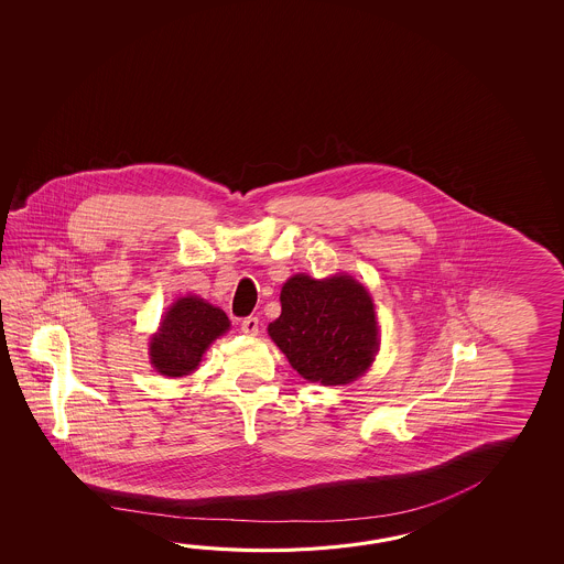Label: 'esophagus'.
Masks as SVG:
<instances>
[{"label":"esophagus","mask_w":564,"mask_h":564,"mask_svg":"<svg viewBox=\"0 0 564 564\" xmlns=\"http://www.w3.org/2000/svg\"><path fill=\"white\" fill-rule=\"evenodd\" d=\"M241 333L248 336H256L260 333V323L256 316H248L241 321Z\"/></svg>","instance_id":"obj_1"}]
</instances>
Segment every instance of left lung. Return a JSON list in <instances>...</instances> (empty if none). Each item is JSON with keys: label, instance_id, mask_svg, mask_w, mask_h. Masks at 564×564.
Instances as JSON below:
<instances>
[{"label": "left lung", "instance_id": "obj_1", "mask_svg": "<svg viewBox=\"0 0 564 564\" xmlns=\"http://www.w3.org/2000/svg\"><path fill=\"white\" fill-rule=\"evenodd\" d=\"M280 304L268 335L306 381L347 384L371 367L379 324L371 294L355 278L296 274L282 286Z\"/></svg>", "mask_w": 564, "mask_h": 564}]
</instances>
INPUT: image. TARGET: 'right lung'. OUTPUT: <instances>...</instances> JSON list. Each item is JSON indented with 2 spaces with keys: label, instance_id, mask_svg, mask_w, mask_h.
I'll list each match as a JSON object with an SVG mask.
<instances>
[{
  "label": "right lung",
  "instance_id": "right-lung-1",
  "mask_svg": "<svg viewBox=\"0 0 564 564\" xmlns=\"http://www.w3.org/2000/svg\"><path fill=\"white\" fill-rule=\"evenodd\" d=\"M228 330L229 318L221 308L199 296L180 299L151 336V365L165 377H185L197 369L207 347Z\"/></svg>",
  "mask_w": 564,
  "mask_h": 564
}]
</instances>
